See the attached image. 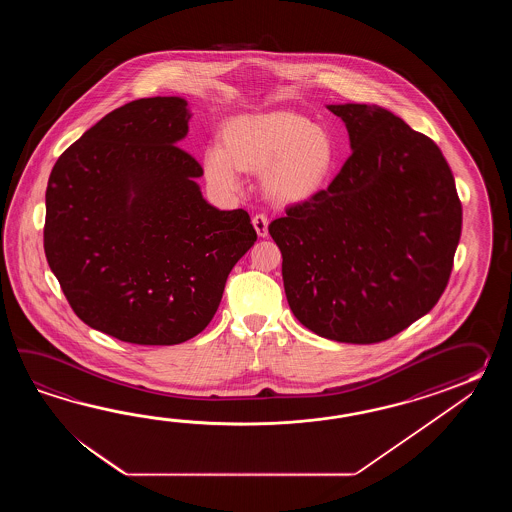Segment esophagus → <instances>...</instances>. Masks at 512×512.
Wrapping results in <instances>:
<instances>
[{
  "label": "esophagus",
  "instance_id": "34e87169",
  "mask_svg": "<svg viewBox=\"0 0 512 512\" xmlns=\"http://www.w3.org/2000/svg\"><path fill=\"white\" fill-rule=\"evenodd\" d=\"M252 225H254V229H256L260 238H265L269 234V218L265 214H256L252 218Z\"/></svg>",
  "mask_w": 512,
  "mask_h": 512
}]
</instances>
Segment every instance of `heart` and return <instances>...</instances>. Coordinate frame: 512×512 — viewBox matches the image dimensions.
<instances>
[{
	"instance_id": "obj_1",
	"label": "heart",
	"mask_w": 512,
	"mask_h": 512,
	"mask_svg": "<svg viewBox=\"0 0 512 512\" xmlns=\"http://www.w3.org/2000/svg\"><path fill=\"white\" fill-rule=\"evenodd\" d=\"M335 148L326 131L293 111H271L230 120L223 146L207 148L208 183L232 192L241 172L269 168L265 185L280 201H304L318 192L333 168Z\"/></svg>"
}]
</instances>
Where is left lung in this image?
I'll use <instances>...</instances> for the list:
<instances>
[{"mask_svg": "<svg viewBox=\"0 0 512 512\" xmlns=\"http://www.w3.org/2000/svg\"><path fill=\"white\" fill-rule=\"evenodd\" d=\"M353 153L326 190L269 225L294 316L320 337L375 344L445 293L463 210L441 150L392 111L327 106Z\"/></svg>", "mask_w": 512, "mask_h": 512, "instance_id": "obj_1", "label": "left lung"}]
</instances>
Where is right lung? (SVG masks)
<instances>
[{"label":"right lung","instance_id":"1","mask_svg":"<svg viewBox=\"0 0 512 512\" xmlns=\"http://www.w3.org/2000/svg\"><path fill=\"white\" fill-rule=\"evenodd\" d=\"M185 98L113 109L58 157L44 249L67 302L93 329L139 346L199 335L232 267L256 241L251 216L201 196V164L177 146Z\"/></svg>","mask_w":512,"mask_h":512}]
</instances>
